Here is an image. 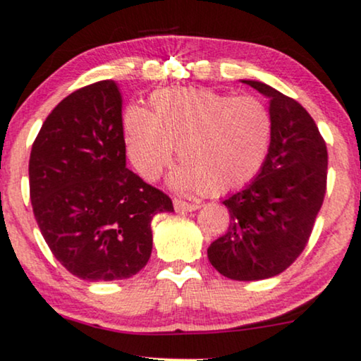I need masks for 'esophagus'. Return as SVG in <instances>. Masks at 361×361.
Wrapping results in <instances>:
<instances>
[{
  "mask_svg": "<svg viewBox=\"0 0 361 361\" xmlns=\"http://www.w3.org/2000/svg\"><path fill=\"white\" fill-rule=\"evenodd\" d=\"M173 204H175L176 212H195V209L200 208V203H188L178 198L173 200Z\"/></svg>",
  "mask_w": 361,
  "mask_h": 361,
  "instance_id": "1",
  "label": "esophagus"
}]
</instances>
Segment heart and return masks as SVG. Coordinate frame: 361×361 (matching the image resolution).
I'll list each match as a JSON object with an SVG mask.
<instances>
[{
    "instance_id": "b5f03b06",
    "label": "heart",
    "mask_w": 361,
    "mask_h": 361,
    "mask_svg": "<svg viewBox=\"0 0 361 361\" xmlns=\"http://www.w3.org/2000/svg\"><path fill=\"white\" fill-rule=\"evenodd\" d=\"M273 136L262 99L208 88L159 90L149 113L130 108L123 121L126 157L147 181L161 176L178 149L173 185L183 191L225 195L252 183L263 170Z\"/></svg>"
}]
</instances>
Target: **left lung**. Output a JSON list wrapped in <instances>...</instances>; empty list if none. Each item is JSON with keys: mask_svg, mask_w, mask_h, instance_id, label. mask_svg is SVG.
<instances>
[{"mask_svg": "<svg viewBox=\"0 0 361 361\" xmlns=\"http://www.w3.org/2000/svg\"><path fill=\"white\" fill-rule=\"evenodd\" d=\"M243 83L270 98L273 136L259 175L223 204L228 231L208 248L214 270L230 280L280 275L302 255L326 193V143L310 113L259 81Z\"/></svg>", "mask_w": 361, "mask_h": 361, "instance_id": "left-lung-1", "label": "left lung"}]
</instances>
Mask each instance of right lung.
<instances>
[{
    "label": "right lung",
    "mask_w": 361,
    "mask_h": 361,
    "mask_svg": "<svg viewBox=\"0 0 361 361\" xmlns=\"http://www.w3.org/2000/svg\"><path fill=\"white\" fill-rule=\"evenodd\" d=\"M123 98L113 80L83 86L49 113L30 154L41 235L71 275L113 281L152 257V220L170 196L126 168Z\"/></svg>",
    "instance_id": "1"
}]
</instances>
